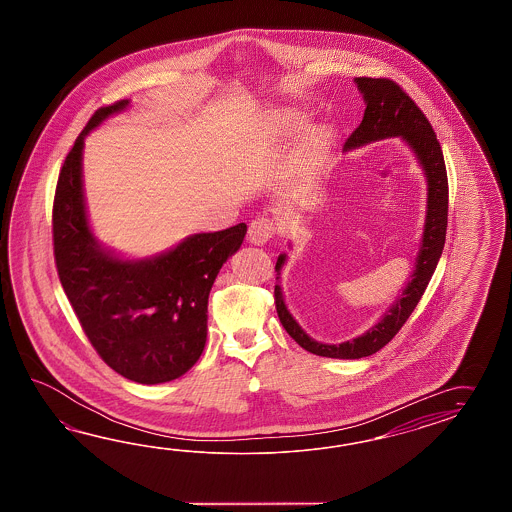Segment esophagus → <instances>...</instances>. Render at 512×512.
<instances>
[{
  "label": "esophagus",
  "instance_id": "34e87169",
  "mask_svg": "<svg viewBox=\"0 0 512 512\" xmlns=\"http://www.w3.org/2000/svg\"><path fill=\"white\" fill-rule=\"evenodd\" d=\"M275 224L270 216H257L251 220L250 229H248V238L251 244H266L270 238L274 237Z\"/></svg>",
  "mask_w": 512,
  "mask_h": 512
}]
</instances>
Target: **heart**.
I'll list each match as a JSON object with an SVG mask.
<instances>
[{"label":"heart","instance_id":"heart-1","mask_svg":"<svg viewBox=\"0 0 512 512\" xmlns=\"http://www.w3.org/2000/svg\"><path fill=\"white\" fill-rule=\"evenodd\" d=\"M320 144H322V138L316 137V135H312V137L307 140V148H309V150H316Z\"/></svg>","mask_w":512,"mask_h":512}]
</instances>
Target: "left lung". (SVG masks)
<instances>
[{
  "instance_id": "obj_1",
  "label": "left lung",
  "mask_w": 512,
  "mask_h": 512,
  "mask_svg": "<svg viewBox=\"0 0 512 512\" xmlns=\"http://www.w3.org/2000/svg\"><path fill=\"white\" fill-rule=\"evenodd\" d=\"M355 83L364 96L366 109H364L361 124L346 140L344 150H353L357 146L381 140V138H403L416 153L420 164L424 166L427 188H429L427 216H425L422 248L418 251L416 268L412 272L409 285L403 288V294L399 296L396 305H392V309L381 318V322L374 325L370 331H366L362 337L353 338L337 346L312 340L292 318L283 301L281 287L275 285V309L288 335L294 338L301 348L311 351L314 355L331 357V359L368 357L375 351L385 348L388 342L398 335L399 329L409 320L414 307L424 296L425 288L435 274L438 259L444 250L446 229H448V174H446V163H444L440 142L429 120L396 81L387 77H357ZM283 264H285V255H279V259L275 262L277 275H281Z\"/></svg>"
}]
</instances>
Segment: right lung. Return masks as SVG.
Here are the masks:
<instances>
[{
	"instance_id": "obj_1",
	"label": "right lung",
	"mask_w": 512,
	"mask_h": 512,
	"mask_svg": "<svg viewBox=\"0 0 512 512\" xmlns=\"http://www.w3.org/2000/svg\"><path fill=\"white\" fill-rule=\"evenodd\" d=\"M127 103L116 101L92 114L64 159L51 214L53 255L92 348L116 374L157 385L181 377L200 359L212 283L248 227L192 235L146 261H122L101 250L88 229L83 200V140Z\"/></svg>"
}]
</instances>
